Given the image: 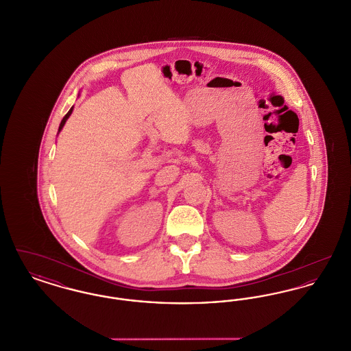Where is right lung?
<instances>
[{
	"label": "right lung",
	"mask_w": 351,
	"mask_h": 351,
	"mask_svg": "<svg viewBox=\"0 0 351 351\" xmlns=\"http://www.w3.org/2000/svg\"><path fill=\"white\" fill-rule=\"evenodd\" d=\"M71 113H72V108H71V109H69V112H68L67 114H66V116H64V117H63V119H62V122H60V126H59V132H60V130H62V128H63V126H64V123H66V121H67V118L69 117V116H71Z\"/></svg>",
	"instance_id": "obj_1"
}]
</instances>
